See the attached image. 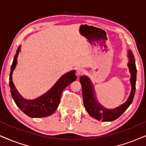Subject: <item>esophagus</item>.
<instances>
[{
    "mask_svg": "<svg viewBox=\"0 0 146 146\" xmlns=\"http://www.w3.org/2000/svg\"><path fill=\"white\" fill-rule=\"evenodd\" d=\"M84 73V70L83 68H78V70H77L76 71V75H78V76H80V75H82L83 73Z\"/></svg>",
    "mask_w": 146,
    "mask_h": 146,
    "instance_id": "1",
    "label": "esophagus"
}]
</instances>
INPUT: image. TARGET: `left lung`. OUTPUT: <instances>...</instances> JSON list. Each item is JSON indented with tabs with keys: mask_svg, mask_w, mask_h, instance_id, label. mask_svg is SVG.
<instances>
[{
	"mask_svg": "<svg viewBox=\"0 0 146 146\" xmlns=\"http://www.w3.org/2000/svg\"><path fill=\"white\" fill-rule=\"evenodd\" d=\"M130 61L128 64L131 74V83L132 84V90L129 99L124 104L114 110H108L103 108L96 100L94 96V91L89 79L86 76L81 77L80 82L82 85V96H83L84 105L86 110L91 116L98 120L103 122H110L115 120L127 110L132 103L135 93V85L137 80V68L135 65V58L131 50L129 51Z\"/></svg>",
	"mask_w": 146,
	"mask_h": 146,
	"instance_id": "obj_1",
	"label": "left lung"
}]
</instances>
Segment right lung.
I'll return each mask as SVG.
<instances>
[{
  "instance_id": "1",
  "label": "right lung",
  "mask_w": 146,
  "mask_h": 146,
  "mask_svg": "<svg viewBox=\"0 0 146 146\" xmlns=\"http://www.w3.org/2000/svg\"><path fill=\"white\" fill-rule=\"evenodd\" d=\"M20 47L17 50L11 64L9 75V86L11 96L17 105L24 113L31 117H43L50 115L56 111L60 101L63 90L70 84L76 80L75 71L64 74L59 79L50 90L45 94L35 100L24 99L17 92L12 82V73L17 64V58L20 52Z\"/></svg>"
}]
</instances>
